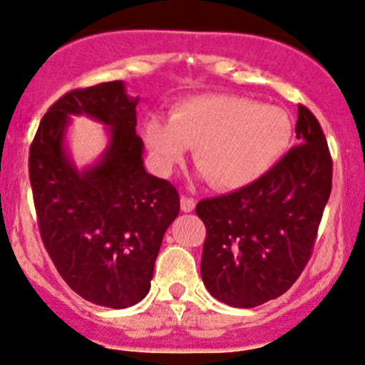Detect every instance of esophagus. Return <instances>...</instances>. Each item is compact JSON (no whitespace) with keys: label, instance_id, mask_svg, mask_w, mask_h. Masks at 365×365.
<instances>
[{"label":"esophagus","instance_id":"1","mask_svg":"<svg viewBox=\"0 0 365 365\" xmlns=\"http://www.w3.org/2000/svg\"><path fill=\"white\" fill-rule=\"evenodd\" d=\"M180 206H182L183 212H192L195 207V199H192V197L188 195H182V199H180Z\"/></svg>","mask_w":365,"mask_h":365}]
</instances>
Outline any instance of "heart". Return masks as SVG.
Returning <instances> with one entry per match:
<instances>
[{"mask_svg": "<svg viewBox=\"0 0 365 365\" xmlns=\"http://www.w3.org/2000/svg\"><path fill=\"white\" fill-rule=\"evenodd\" d=\"M142 135L163 171L194 148L195 166L211 185L237 190L257 182L282 159L292 139V120L278 106L206 94L178 103L168 121L150 116Z\"/></svg>", "mask_w": 365, "mask_h": 365, "instance_id": "1", "label": "heart"}]
</instances>
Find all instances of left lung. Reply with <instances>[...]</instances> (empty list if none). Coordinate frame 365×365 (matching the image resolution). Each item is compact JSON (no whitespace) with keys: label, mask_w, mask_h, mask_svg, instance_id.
Listing matches in <instances>:
<instances>
[{"label":"left lung","mask_w":365,"mask_h":365,"mask_svg":"<svg viewBox=\"0 0 365 365\" xmlns=\"http://www.w3.org/2000/svg\"><path fill=\"white\" fill-rule=\"evenodd\" d=\"M295 133L299 144L257 182L195 206L206 225L202 282L226 305L249 309L278 299L311 259L333 161L319 121L302 104Z\"/></svg>","instance_id":"8db88e82"}]
</instances>
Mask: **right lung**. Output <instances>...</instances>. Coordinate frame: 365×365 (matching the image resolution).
Segmentation results:
<instances>
[{
  "mask_svg": "<svg viewBox=\"0 0 365 365\" xmlns=\"http://www.w3.org/2000/svg\"><path fill=\"white\" fill-rule=\"evenodd\" d=\"M137 103L121 81L66 92L43 116L29 153L37 225L49 257L75 293L111 309L148 295L163 237L180 212L177 188L144 168ZM72 114L110 127L103 158L83 172L64 150Z\"/></svg>",
  "mask_w": 365,
  "mask_h": 365,
  "instance_id": "obj_1",
  "label": "right lung"
}]
</instances>
